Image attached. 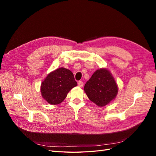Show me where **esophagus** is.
<instances>
[{"mask_svg": "<svg viewBox=\"0 0 156 156\" xmlns=\"http://www.w3.org/2000/svg\"><path fill=\"white\" fill-rule=\"evenodd\" d=\"M78 85L79 87H82L83 86V82L81 81H78Z\"/></svg>", "mask_w": 156, "mask_h": 156, "instance_id": "esophagus-1", "label": "esophagus"}]
</instances>
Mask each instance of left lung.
I'll return each mask as SVG.
<instances>
[{
  "mask_svg": "<svg viewBox=\"0 0 156 156\" xmlns=\"http://www.w3.org/2000/svg\"><path fill=\"white\" fill-rule=\"evenodd\" d=\"M89 100L99 107H103L117 95L118 87L111 73L106 69L96 71L84 87Z\"/></svg>",
  "mask_w": 156,
  "mask_h": 156,
  "instance_id": "obj_1",
  "label": "left lung"
}]
</instances>
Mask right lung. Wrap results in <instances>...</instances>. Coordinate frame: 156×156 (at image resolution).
Masks as SVG:
<instances>
[{"instance_id": "right-lung-1", "label": "right lung", "mask_w": 156, "mask_h": 156, "mask_svg": "<svg viewBox=\"0 0 156 156\" xmlns=\"http://www.w3.org/2000/svg\"><path fill=\"white\" fill-rule=\"evenodd\" d=\"M77 84L74 75L69 69L60 68L50 73L42 82L41 95L50 104H58L66 98L70 90Z\"/></svg>"}]
</instances>
